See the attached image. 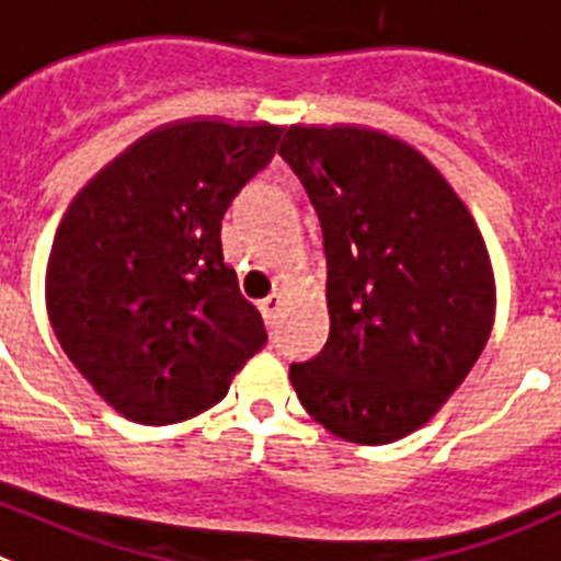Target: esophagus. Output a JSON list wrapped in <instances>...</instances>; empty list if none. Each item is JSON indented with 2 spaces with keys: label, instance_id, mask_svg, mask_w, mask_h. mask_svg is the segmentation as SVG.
I'll return each mask as SVG.
<instances>
[{
  "label": "esophagus",
  "instance_id": "obj_1",
  "mask_svg": "<svg viewBox=\"0 0 561 561\" xmlns=\"http://www.w3.org/2000/svg\"><path fill=\"white\" fill-rule=\"evenodd\" d=\"M282 305H285V301H282V296H279V293H274V296H268V299H265V301H262V305H260V310H262V318H265V324H268L271 330H274V327H276V321H279Z\"/></svg>",
  "mask_w": 561,
  "mask_h": 561
}]
</instances>
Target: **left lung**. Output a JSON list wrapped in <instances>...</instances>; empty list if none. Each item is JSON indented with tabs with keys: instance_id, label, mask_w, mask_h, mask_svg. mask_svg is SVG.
I'll return each mask as SVG.
<instances>
[{
	"instance_id": "1",
	"label": "left lung",
	"mask_w": 561,
	"mask_h": 561,
	"mask_svg": "<svg viewBox=\"0 0 561 561\" xmlns=\"http://www.w3.org/2000/svg\"><path fill=\"white\" fill-rule=\"evenodd\" d=\"M279 156L305 184L327 251L330 341L290 366L305 411L343 442L391 444L467 380L494 324L476 218L408 142L357 125H290Z\"/></svg>"
}]
</instances>
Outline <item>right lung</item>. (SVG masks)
Masks as SVG:
<instances>
[{
  "mask_svg": "<svg viewBox=\"0 0 561 561\" xmlns=\"http://www.w3.org/2000/svg\"><path fill=\"white\" fill-rule=\"evenodd\" d=\"M279 125L153 130L78 193L47 262L60 350L117 413L175 425L218 405L268 332L224 262L220 220Z\"/></svg>",
  "mask_w": 561,
  "mask_h": 561,
  "instance_id": "1",
  "label": "right lung"
}]
</instances>
